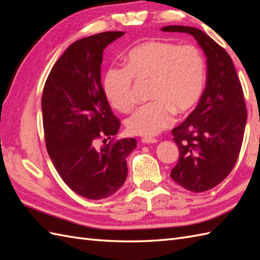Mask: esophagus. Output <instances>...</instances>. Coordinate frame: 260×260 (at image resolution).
I'll return each mask as SVG.
<instances>
[{
	"mask_svg": "<svg viewBox=\"0 0 260 260\" xmlns=\"http://www.w3.org/2000/svg\"><path fill=\"white\" fill-rule=\"evenodd\" d=\"M141 141H142V143H144V144H154V143H157V140L155 138H143Z\"/></svg>",
	"mask_w": 260,
	"mask_h": 260,
	"instance_id": "obj_1",
	"label": "esophagus"
}]
</instances>
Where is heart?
I'll return each instance as SVG.
<instances>
[{"label":"heart","instance_id":"obj_1","mask_svg":"<svg viewBox=\"0 0 260 260\" xmlns=\"http://www.w3.org/2000/svg\"><path fill=\"white\" fill-rule=\"evenodd\" d=\"M125 67L111 66L105 74L103 90L109 103L119 112L135 104L133 78L151 81L152 102L140 106L125 119L127 130L135 136L153 137L199 103L206 80V61L192 45L149 41L131 49Z\"/></svg>","mask_w":260,"mask_h":260}]
</instances>
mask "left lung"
<instances>
[{"instance_id": "left-lung-1", "label": "left lung", "mask_w": 260, "mask_h": 260, "mask_svg": "<svg viewBox=\"0 0 260 260\" xmlns=\"http://www.w3.org/2000/svg\"><path fill=\"white\" fill-rule=\"evenodd\" d=\"M161 31L193 36L207 58L199 105L171 130L180 155L170 175L188 191L205 192L222 182L238 160L247 119L243 89L230 55L202 30L167 26Z\"/></svg>"}]
</instances>
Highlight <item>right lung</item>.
<instances>
[{"label": "right lung", "instance_id": "1", "mask_svg": "<svg viewBox=\"0 0 260 260\" xmlns=\"http://www.w3.org/2000/svg\"><path fill=\"white\" fill-rule=\"evenodd\" d=\"M123 35L106 31L70 44L43 89L46 149L62 181L89 200L106 199L119 190L128 174L127 157L137 147L133 138L96 145L120 128L102 86L101 64L106 46Z\"/></svg>", "mask_w": 260, "mask_h": 260}]
</instances>
